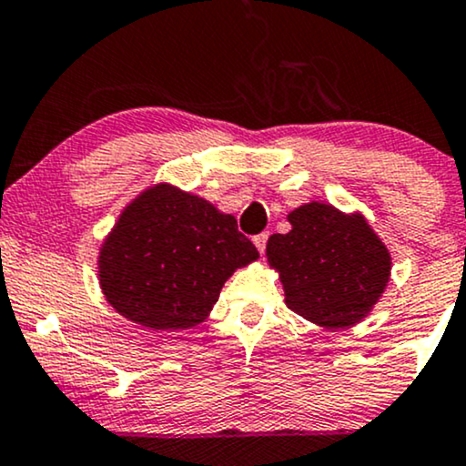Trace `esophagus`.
<instances>
[{"label": "esophagus", "instance_id": "1", "mask_svg": "<svg viewBox=\"0 0 466 466\" xmlns=\"http://www.w3.org/2000/svg\"><path fill=\"white\" fill-rule=\"evenodd\" d=\"M267 238H269V234H267V232H263V234H256V237H254V245H256V248H258L260 254H265Z\"/></svg>", "mask_w": 466, "mask_h": 466}]
</instances>
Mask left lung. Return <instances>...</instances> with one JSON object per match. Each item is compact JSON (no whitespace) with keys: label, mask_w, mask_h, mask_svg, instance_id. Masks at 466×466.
<instances>
[{"label":"left lung","mask_w":466,"mask_h":466,"mask_svg":"<svg viewBox=\"0 0 466 466\" xmlns=\"http://www.w3.org/2000/svg\"><path fill=\"white\" fill-rule=\"evenodd\" d=\"M289 223L291 232L267 240L287 307L326 329L366 318L388 285L392 260L363 217L313 201L293 210Z\"/></svg>","instance_id":"left-lung-1"}]
</instances>
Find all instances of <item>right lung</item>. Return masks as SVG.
<instances>
[{
    "label": "right lung",
    "mask_w": 466,
    "mask_h": 466,
    "mask_svg": "<svg viewBox=\"0 0 466 466\" xmlns=\"http://www.w3.org/2000/svg\"><path fill=\"white\" fill-rule=\"evenodd\" d=\"M256 258L232 215L159 184L117 218L98 276L117 313L153 330H179L203 322L234 269Z\"/></svg>",
    "instance_id": "right-lung-1"
}]
</instances>
